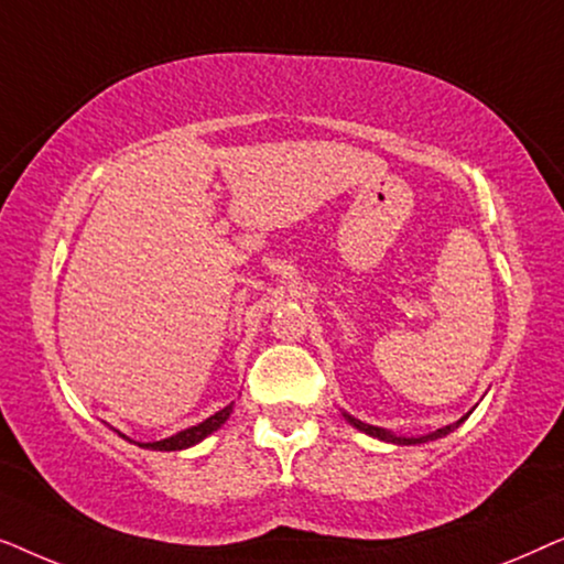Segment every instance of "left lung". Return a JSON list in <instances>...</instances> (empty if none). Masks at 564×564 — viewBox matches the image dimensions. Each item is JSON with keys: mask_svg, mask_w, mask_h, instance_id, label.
Returning a JSON list of instances; mask_svg holds the SVG:
<instances>
[{"mask_svg": "<svg viewBox=\"0 0 564 564\" xmlns=\"http://www.w3.org/2000/svg\"><path fill=\"white\" fill-rule=\"evenodd\" d=\"M467 415H469V413H467ZM467 415H462V419H459L457 423H449V426L436 429V431H431V434H423V436H398V434H392V431H388V429L369 426V423L359 421V419H354V415H349V413H344V419L349 421L354 429L361 431V434H367V436H372V438H380V442L398 444V446H413V444H429V442H436V438H442V436H446V434H452V431L457 429L462 421H467Z\"/></svg>", "mask_w": 564, "mask_h": 564, "instance_id": "8db88e82", "label": "left lung"}]
</instances>
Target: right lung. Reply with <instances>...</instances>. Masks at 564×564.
<instances>
[{
  "mask_svg": "<svg viewBox=\"0 0 564 564\" xmlns=\"http://www.w3.org/2000/svg\"><path fill=\"white\" fill-rule=\"evenodd\" d=\"M230 413H234V403L220 408L218 413L210 415V419H205L203 423H197V426H189L180 431V434L169 436V438H161V442H133V438H128L126 434H120L122 438H128V442H133L138 446H143V449H153V452H182V449H189V446H195L203 442V438H207L210 434H215L223 423H226L230 419Z\"/></svg>",
  "mask_w": 564,
  "mask_h": 564,
  "instance_id": "1",
  "label": "right lung"
}]
</instances>
